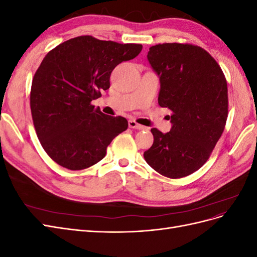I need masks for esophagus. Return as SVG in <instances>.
Listing matches in <instances>:
<instances>
[{"label":"esophagus","mask_w":257,"mask_h":257,"mask_svg":"<svg viewBox=\"0 0 257 257\" xmlns=\"http://www.w3.org/2000/svg\"><path fill=\"white\" fill-rule=\"evenodd\" d=\"M128 126L131 128H136V130H146L145 126L141 125V124H138L136 121L134 120H128Z\"/></svg>","instance_id":"34e87169"}]
</instances>
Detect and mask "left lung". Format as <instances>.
<instances>
[{"instance_id": "obj_1", "label": "left lung", "mask_w": 257, "mask_h": 257, "mask_svg": "<svg viewBox=\"0 0 257 257\" xmlns=\"http://www.w3.org/2000/svg\"><path fill=\"white\" fill-rule=\"evenodd\" d=\"M148 61L160 78L159 105L172 110V128H151L154 142L144 158L155 172L178 179L203 166L227 120V82L221 67L198 46H152Z\"/></svg>"}]
</instances>
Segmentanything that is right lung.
Segmentation results:
<instances>
[{
  "instance_id": "1",
  "label": "right lung",
  "mask_w": 257,
  "mask_h": 257,
  "mask_svg": "<svg viewBox=\"0 0 257 257\" xmlns=\"http://www.w3.org/2000/svg\"><path fill=\"white\" fill-rule=\"evenodd\" d=\"M142 49L139 44L85 35L60 44L44 58L32 81L31 112L41 145L59 165L80 170L96 164L127 128L125 118L107 115L91 102L109 89L113 68Z\"/></svg>"
}]
</instances>
